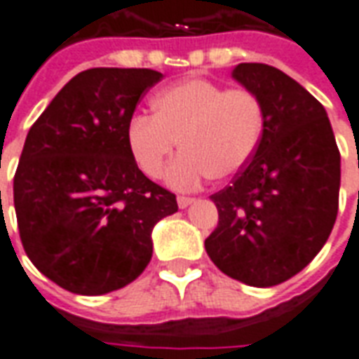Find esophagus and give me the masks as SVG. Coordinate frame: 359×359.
Instances as JSON below:
<instances>
[{
    "mask_svg": "<svg viewBox=\"0 0 359 359\" xmlns=\"http://www.w3.org/2000/svg\"><path fill=\"white\" fill-rule=\"evenodd\" d=\"M192 202H194V198H190V196H179V198H177V203H179L180 210L188 208V205H190Z\"/></svg>",
    "mask_w": 359,
    "mask_h": 359,
    "instance_id": "34e87169",
    "label": "esophagus"
}]
</instances>
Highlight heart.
<instances>
[{
    "mask_svg": "<svg viewBox=\"0 0 359 359\" xmlns=\"http://www.w3.org/2000/svg\"><path fill=\"white\" fill-rule=\"evenodd\" d=\"M154 115L136 113L126 123V148L146 177L165 171L167 184L192 190L203 180H226L256 156L265 130V105L254 90L225 88L210 79H184L151 97Z\"/></svg>",
    "mask_w": 359,
    "mask_h": 359,
    "instance_id": "heart-1",
    "label": "heart"
}]
</instances>
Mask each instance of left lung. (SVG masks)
<instances>
[{
    "label": "left lung",
    "instance_id": "left-lung-1",
    "mask_svg": "<svg viewBox=\"0 0 359 359\" xmlns=\"http://www.w3.org/2000/svg\"><path fill=\"white\" fill-rule=\"evenodd\" d=\"M233 76L262 97L265 130L248 167L211 196L219 223L205 252L225 275L265 288L300 273L329 238L340 151L323 105L288 74L241 63Z\"/></svg>",
    "mask_w": 359,
    "mask_h": 359
}]
</instances>
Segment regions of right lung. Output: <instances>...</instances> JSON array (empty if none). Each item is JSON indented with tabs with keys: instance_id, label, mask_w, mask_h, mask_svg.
<instances>
[{
	"instance_id": "1",
	"label": "right lung",
	"mask_w": 359,
	"mask_h": 359,
	"mask_svg": "<svg viewBox=\"0 0 359 359\" xmlns=\"http://www.w3.org/2000/svg\"><path fill=\"white\" fill-rule=\"evenodd\" d=\"M151 69H88L28 130L13 179L20 242L36 269L69 292L123 288L151 259V229L179 210L126 148V123Z\"/></svg>"
}]
</instances>
